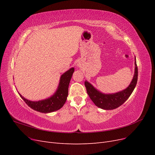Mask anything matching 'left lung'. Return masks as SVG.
Segmentation results:
<instances>
[{
	"instance_id": "8db88e82",
	"label": "left lung",
	"mask_w": 155,
	"mask_h": 155,
	"mask_svg": "<svg viewBox=\"0 0 155 155\" xmlns=\"http://www.w3.org/2000/svg\"><path fill=\"white\" fill-rule=\"evenodd\" d=\"M137 81L138 67L135 58V72L133 79L129 86L123 91L112 94H105L97 91L87 81L85 82V85L89 97L97 107L105 110H112L119 107L128 99L134 91Z\"/></svg>"
}]
</instances>
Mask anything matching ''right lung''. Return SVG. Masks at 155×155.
<instances>
[{
	"label": "right lung",
	"mask_w": 155,
	"mask_h": 155,
	"mask_svg": "<svg viewBox=\"0 0 155 155\" xmlns=\"http://www.w3.org/2000/svg\"><path fill=\"white\" fill-rule=\"evenodd\" d=\"M74 72V68H72L64 73L60 79V83L58 91L55 94L50 98L38 101H31L20 96L26 104L32 109L43 113H48L58 110L61 108L66 102L68 92V85L70 79Z\"/></svg>",
	"instance_id": "add662e5"
}]
</instances>
